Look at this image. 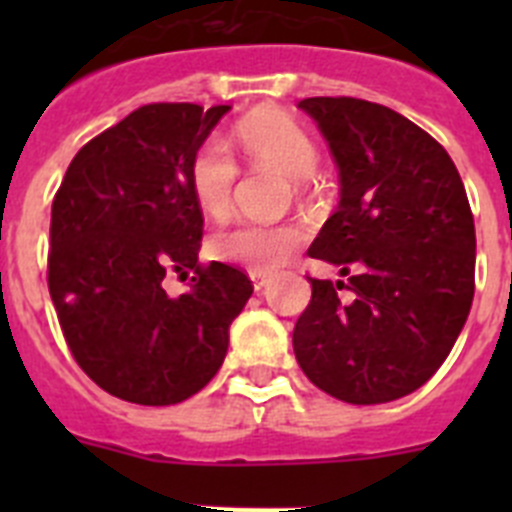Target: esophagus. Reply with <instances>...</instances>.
I'll list each match as a JSON object with an SVG mask.
<instances>
[{
    "label": "esophagus",
    "mask_w": 512,
    "mask_h": 512,
    "mask_svg": "<svg viewBox=\"0 0 512 512\" xmlns=\"http://www.w3.org/2000/svg\"><path fill=\"white\" fill-rule=\"evenodd\" d=\"M248 277H251L253 289H256V292H259V289H264L266 284L271 282L269 271H261V269H251V271H248Z\"/></svg>",
    "instance_id": "34e87169"
}]
</instances>
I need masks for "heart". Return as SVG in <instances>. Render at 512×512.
<instances>
[{
    "label": "heart",
    "instance_id": "1",
    "mask_svg": "<svg viewBox=\"0 0 512 512\" xmlns=\"http://www.w3.org/2000/svg\"><path fill=\"white\" fill-rule=\"evenodd\" d=\"M235 140L251 161L269 164L289 179H310L318 171V146L307 130L292 117L279 112L248 117L238 122ZM238 166L220 140H207L192 158L189 184L197 205L212 217L228 215L233 205V187ZM305 241L300 225L292 223H235L210 235V253L220 261L271 271L282 266Z\"/></svg>",
    "mask_w": 512,
    "mask_h": 512
}]
</instances>
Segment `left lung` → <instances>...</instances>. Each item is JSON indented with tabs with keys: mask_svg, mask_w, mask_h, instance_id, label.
<instances>
[{
	"mask_svg": "<svg viewBox=\"0 0 512 512\" xmlns=\"http://www.w3.org/2000/svg\"><path fill=\"white\" fill-rule=\"evenodd\" d=\"M341 179L338 210L307 256L346 282L307 277L297 364L354 405L405 397L436 374L474 297V217L454 161L400 112L356 97H307ZM346 288V303L337 292Z\"/></svg>",
	"mask_w": 512,
	"mask_h": 512,
	"instance_id": "left-lung-1",
	"label": "left lung"
}]
</instances>
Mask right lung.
<instances>
[{"label": "right lung", "mask_w": 512, "mask_h": 512, "mask_svg": "<svg viewBox=\"0 0 512 512\" xmlns=\"http://www.w3.org/2000/svg\"><path fill=\"white\" fill-rule=\"evenodd\" d=\"M230 104L153 102L92 138L53 197L48 289L71 356L92 382L138 405H176L210 382L253 284L200 261L205 217L189 184ZM193 274L187 296L163 279Z\"/></svg>", "instance_id": "right-lung-1"}]
</instances>
